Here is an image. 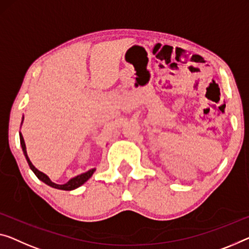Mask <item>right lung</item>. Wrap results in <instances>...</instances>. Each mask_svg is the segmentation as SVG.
<instances>
[{
    "instance_id": "obj_1",
    "label": "right lung",
    "mask_w": 249,
    "mask_h": 249,
    "mask_svg": "<svg viewBox=\"0 0 249 249\" xmlns=\"http://www.w3.org/2000/svg\"><path fill=\"white\" fill-rule=\"evenodd\" d=\"M23 120H24V117L22 118L21 125H22V124H23ZM20 142H21V147H22L23 154H24L26 161H28L30 168H31V170L33 171L34 174H36V177L39 178L41 181H43L44 183H47L48 186L52 187V188L61 189V190H73V189H76V188H78V187L82 186L83 183H85L87 180H89V178H91V176H92L93 173L95 171V168H93V169L88 170L87 173H83V174H81V175H78V176H75V177L71 178L70 180H69L67 183H64V185H58V183L51 181V179H50L47 175L43 174V173H42V171H40V170H37L36 168L33 166V163L31 162V160H30L28 154H26L25 142H24V139H23V136H22L21 132H20Z\"/></svg>"
}]
</instances>
